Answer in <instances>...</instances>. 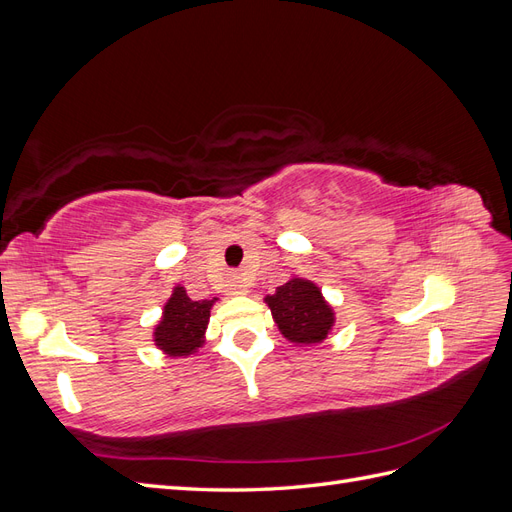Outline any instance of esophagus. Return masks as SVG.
Returning <instances> with one entry per match:
<instances>
[{
	"label": "esophagus",
	"instance_id": "esophagus-1",
	"mask_svg": "<svg viewBox=\"0 0 512 512\" xmlns=\"http://www.w3.org/2000/svg\"><path fill=\"white\" fill-rule=\"evenodd\" d=\"M228 290L232 292V294H245L247 292V288H245V284H243V280L239 275H232L230 280H228Z\"/></svg>",
	"mask_w": 512,
	"mask_h": 512
}]
</instances>
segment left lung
<instances>
[{"label": "left lung", "mask_w": 512, "mask_h": 512, "mask_svg": "<svg viewBox=\"0 0 512 512\" xmlns=\"http://www.w3.org/2000/svg\"><path fill=\"white\" fill-rule=\"evenodd\" d=\"M265 303L271 309L277 329L297 346L324 342L335 324V312L324 301L322 290L303 277H292L275 294H269Z\"/></svg>", "instance_id": "left-lung-1"}]
</instances>
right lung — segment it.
<instances>
[{
	"instance_id": "obj_1",
	"label": "right lung",
	"mask_w": 512,
	"mask_h": 512,
	"mask_svg": "<svg viewBox=\"0 0 512 512\" xmlns=\"http://www.w3.org/2000/svg\"><path fill=\"white\" fill-rule=\"evenodd\" d=\"M218 299L192 301L183 286H175L164 305L153 342L168 356H190L203 348L211 307Z\"/></svg>"
}]
</instances>
